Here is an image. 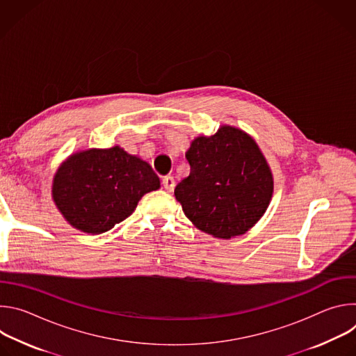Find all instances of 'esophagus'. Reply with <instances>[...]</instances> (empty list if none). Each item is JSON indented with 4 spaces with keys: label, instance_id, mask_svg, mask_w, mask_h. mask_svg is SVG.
<instances>
[{
    "label": "esophagus",
    "instance_id": "esophagus-1",
    "mask_svg": "<svg viewBox=\"0 0 356 356\" xmlns=\"http://www.w3.org/2000/svg\"><path fill=\"white\" fill-rule=\"evenodd\" d=\"M162 184H163V187H165V190L166 191H173L175 190V187H176V181H175V179L172 177V176H165L163 177V180H162Z\"/></svg>",
    "mask_w": 356,
    "mask_h": 356
}]
</instances>
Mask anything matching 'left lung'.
<instances>
[{"label":"left lung","mask_w":356,"mask_h":356,"mask_svg":"<svg viewBox=\"0 0 356 356\" xmlns=\"http://www.w3.org/2000/svg\"><path fill=\"white\" fill-rule=\"evenodd\" d=\"M190 175L175 188L186 217L214 238L243 235L266 213L273 175L249 134L221 125L210 136L194 138L186 152Z\"/></svg>","instance_id":"obj_1"}]
</instances>
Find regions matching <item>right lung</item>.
<instances>
[{
	"instance_id": "right-lung-1",
	"label": "right lung",
	"mask_w": 356,
	"mask_h": 356,
	"mask_svg": "<svg viewBox=\"0 0 356 356\" xmlns=\"http://www.w3.org/2000/svg\"><path fill=\"white\" fill-rule=\"evenodd\" d=\"M159 187L152 166L117 145L70 155L54 176L52 198L73 228L97 235L128 218L138 201Z\"/></svg>"
}]
</instances>
